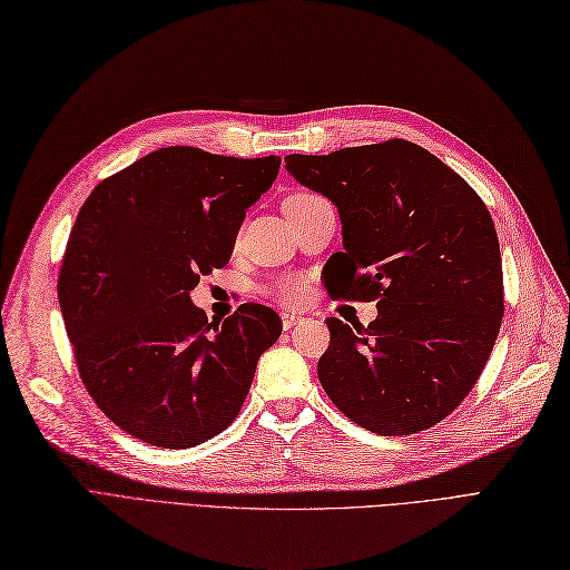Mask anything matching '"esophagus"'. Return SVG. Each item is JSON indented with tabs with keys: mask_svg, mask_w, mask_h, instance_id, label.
Listing matches in <instances>:
<instances>
[{
	"mask_svg": "<svg viewBox=\"0 0 570 570\" xmlns=\"http://www.w3.org/2000/svg\"><path fill=\"white\" fill-rule=\"evenodd\" d=\"M305 320L301 317V315H291V312H284L282 315V324H284V332H291L293 326H298V324H303Z\"/></svg>",
	"mask_w": 570,
	"mask_h": 570,
	"instance_id": "1",
	"label": "esophagus"
}]
</instances>
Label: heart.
Wrapping results in <instances>:
<instances>
[{"mask_svg":"<svg viewBox=\"0 0 570 570\" xmlns=\"http://www.w3.org/2000/svg\"><path fill=\"white\" fill-rule=\"evenodd\" d=\"M309 198H317V196H312V194H291L284 200V206L305 204V200H309ZM305 293H307V286H305L303 279H286V282H282L277 286V298L282 303H286V305H298L305 298Z\"/></svg>","mask_w":570,"mask_h":570,"instance_id":"obj_1","label":"heart"}]
</instances>
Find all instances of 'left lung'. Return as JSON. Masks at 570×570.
I'll list each match as a JSON object with an SVG mask.
<instances>
[{
	"label": "left lung",
	"mask_w": 570,
	"mask_h": 570,
	"mask_svg": "<svg viewBox=\"0 0 570 570\" xmlns=\"http://www.w3.org/2000/svg\"><path fill=\"white\" fill-rule=\"evenodd\" d=\"M284 160L338 208L336 298L379 309L366 328L326 320L322 389L366 431L438 424L479 381L504 315L500 242L481 196L405 139Z\"/></svg>",
	"instance_id": "left-lung-1"
}]
</instances>
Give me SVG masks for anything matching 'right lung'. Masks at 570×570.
<instances>
[{
	"instance_id": "obj_1",
	"label": "right lung",
	"mask_w": 570,
	"mask_h": 570,
	"mask_svg": "<svg viewBox=\"0 0 570 570\" xmlns=\"http://www.w3.org/2000/svg\"><path fill=\"white\" fill-rule=\"evenodd\" d=\"M279 165L168 146L104 179L78 213L59 274L63 324L91 400L144 443L185 450L225 431L282 334L272 307L246 303L219 324L191 303Z\"/></svg>"
}]
</instances>
